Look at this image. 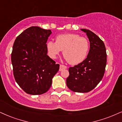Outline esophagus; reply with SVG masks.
<instances>
[{
  "mask_svg": "<svg viewBox=\"0 0 122 122\" xmlns=\"http://www.w3.org/2000/svg\"><path fill=\"white\" fill-rule=\"evenodd\" d=\"M67 68V66H66L65 65H63V64H61L60 65V68H59V71H61L64 70V69Z\"/></svg>",
  "mask_w": 122,
  "mask_h": 122,
  "instance_id": "esophagus-1",
  "label": "esophagus"
}]
</instances>
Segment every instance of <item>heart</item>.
<instances>
[{"label":"heart","instance_id":"b5f03b06","mask_svg":"<svg viewBox=\"0 0 122 122\" xmlns=\"http://www.w3.org/2000/svg\"><path fill=\"white\" fill-rule=\"evenodd\" d=\"M46 47L52 58H56L63 50V55L69 63L77 64L85 60L89 49L87 38L76 33L60 34L56 42L49 41Z\"/></svg>","mask_w":122,"mask_h":122}]
</instances>
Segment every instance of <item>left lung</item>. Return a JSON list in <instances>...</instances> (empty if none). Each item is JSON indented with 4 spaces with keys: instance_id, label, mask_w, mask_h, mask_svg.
<instances>
[{
    "instance_id": "obj_1",
    "label": "left lung",
    "mask_w": 122,
    "mask_h": 122,
    "mask_svg": "<svg viewBox=\"0 0 122 122\" xmlns=\"http://www.w3.org/2000/svg\"><path fill=\"white\" fill-rule=\"evenodd\" d=\"M81 30L86 33L89 40V51L84 61L69 68L70 75L66 84L74 92L87 93L93 90L102 79L107 54L104 43L96 34L88 29Z\"/></svg>"
}]
</instances>
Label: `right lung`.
<instances>
[{"instance_id": "1", "label": "right lung", "mask_w": 122, "mask_h": 122, "mask_svg": "<svg viewBox=\"0 0 122 122\" xmlns=\"http://www.w3.org/2000/svg\"><path fill=\"white\" fill-rule=\"evenodd\" d=\"M51 34L50 30L31 26L18 36L13 43V75L18 85L28 94L40 95L47 92L59 70V64L47 55L46 42Z\"/></svg>"}]
</instances>
